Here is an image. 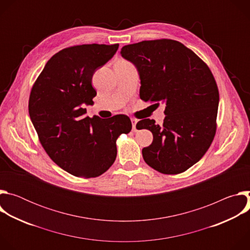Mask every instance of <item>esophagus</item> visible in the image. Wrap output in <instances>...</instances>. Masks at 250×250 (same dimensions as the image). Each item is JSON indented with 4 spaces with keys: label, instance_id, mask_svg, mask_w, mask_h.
Instances as JSON below:
<instances>
[{
    "label": "esophagus",
    "instance_id": "obj_1",
    "mask_svg": "<svg viewBox=\"0 0 250 250\" xmlns=\"http://www.w3.org/2000/svg\"><path fill=\"white\" fill-rule=\"evenodd\" d=\"M136 123H137V120H136V119H134V118H132V119H131V124H132V130H133V131H135V130H136V128H135Z\"/></svg>",
    "mask_w": 250,
    "mask_h": 250
}]
</instances>
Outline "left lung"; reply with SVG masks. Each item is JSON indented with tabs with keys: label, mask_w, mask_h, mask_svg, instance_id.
I'll use <instances>...</instances> for the list:
<instances>
[{
	"label": "left lung",
	"mask_w": 250,
	"mask_h": 250,
	"mask_svg": "<svg viewBox=\"0 0 250 250\" xmlns=\"http://www.w3.org/2000/svg\"><path fill=\"white\" fill-rule=\"evenodd\" d=\"M121 54L138 70L140 99L165 104L163 125L149 119L137 123L153 134L152 144L142 149L145 161L163 174L186 171L204 156L217 130L220 95L209 68L173 40L125 45Z\"/></svg>",
	"instance_id": "left-lung-1"
}]
</instances>
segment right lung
<instances>
[{"mask_svg": "<svg viewBox=\"0 0 250 250\" xmlns=\"http://www.w3.org/2000/svg\"><path fill=\"white\" fill-rule=\"evenodd\" d=\"M118 48V43L64 48L47 61L30 91L28 113L42 147L60 168L77 177L104 173L116 160L118 137L131 130L125 115L89 118L82 108L97 95L95 71Z\"/></svg>", "mask_w": 250, "mask_h": 250, "instance_id": "1", "label": "right lung"}]
</instances>
